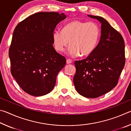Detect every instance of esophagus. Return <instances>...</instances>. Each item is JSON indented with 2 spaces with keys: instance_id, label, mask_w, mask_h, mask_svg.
<instances>
[{
  "instance_id": "esophagus-1",
  "label": "esophagus",
  "mask_w": 131,
  "mask_h": 131,
  "mask_svg": "<svg viewBox=\"0 0 131 131\" xmlns=\"http://www.w3.org/2000/svg\"><path fill=\"white\" fill-rule=\"evenodd\" d=\"M72 62V61L70 59H66V63L67 64H70Z\"/></svg>"
}]
</instances>
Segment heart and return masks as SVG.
I'll use <instances>...</instances> for the list:
<instances>
[{"mask_svg": "<svg viewBox=\"0 0 131 131\" xmlns=\"http://www.w3.org/2000/svg\"><path fill=\"white\" fill-rule=\"evenodd\" d=\"M100 37V29L92 22L73 20L69 22L60 31H55L52 42L55 49L59 52L65 50L70 43L68 55L76 57L81 54L87 56L96 47Z\"/></svg>", "mask_w": 131, "mask_h": 131, "instance_id": "b5f03b06", "label": "heart"}]
</instances>
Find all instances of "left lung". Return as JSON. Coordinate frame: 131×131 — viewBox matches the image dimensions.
Returning <instances> with one entry per match:
<instances>
[{
    "mask_svg": "<svg viewBox=\"0 0 131 131\" xmlns=\"http://www.w3.org/2000/svg\"><path fill=\"white\" fill-rule=\"evenodd\" d=\"M101 24L98 44L85 59L74 62L73 77L79 94L95 98L110 91L117 85L125 65V43L123 37L103 18L88 15Z\"/></svg>",
    "mask_w": 131,
    "mask_h": 131,
    "instance_id": "obj_1",
    "label": "left lung"
}]
</instances>
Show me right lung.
Listing matches in <instances>:
<instances>
[{
    "mask_svg": "<svg viewBox=\"0 0 131 131\" xmlns=\"http://www.w3.org/2000/svg\"><path fill=\"white\" fill-rule=\"evenodd\" d=\"M66 18L65 13H37L15 28L8 54L11 72L28 94L43 96L55 87L66 59L53 47L52 35L57 25Z\"/></svg>",
    "mask_w": 131,
    "mask_h": 131,
    "instance_id": "right-lung-1",
    "label": "right lung"
}]
</instances>
